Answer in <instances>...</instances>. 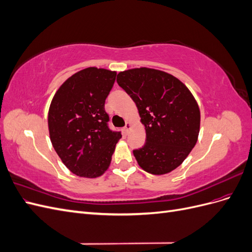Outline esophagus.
<instances>
[{"label":"esophagus","instance_id":"34e87169","mask_svg":"<svg viewBox=\"0 0 252 252\" xmlns=\"http://www.w3.org/2000/svg\"><path fill=\"white\" fill-rule=\"evenodd\" d=\"M131 127H132V125H131L130 122H127L125 127H124V132H125V134H127V133L129 132V130H130Z\"/></svg>","mask_w":252,"mask_h":252}]
</instances>
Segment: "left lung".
<instances>
[{
  "label": "left lung",
  "mask_w": 252,
  "mask_h": 252,
  "mask_svg": "<svg viewBox=\"0 0 252 252\" xmlns=\"http://www.w3.org/2000/svg\"><path fill=\"white\" fill-rule=\"evenodd\" d=\"M117 82L138 107L146 142L133 150L142 169L168 173L179 167L196 144L201 113L194 96L172 74L152 68H133L118 74Z\"/></svg>",
  "instance_id": "8db88e82"
}]
</instances>
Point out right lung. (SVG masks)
Returning <instances> with one entry per match:
<instances>
[{"label":"right lung","instance_id":"right-lung-1","mask_svg":"<svg viewBox=\"0 0 252 252\" xmlns=\"http://www.w3.org/2000/svg\"><path fill=\"white\" fill-rule=\"evenodd\" d=\"M116 75L104 68H85L68 78L51 101L50 141L64 165L79 177H101L122 138L109 129L104 108Z\"/></svg>","mask_w":252,"mask_h":252}]
</instances>
